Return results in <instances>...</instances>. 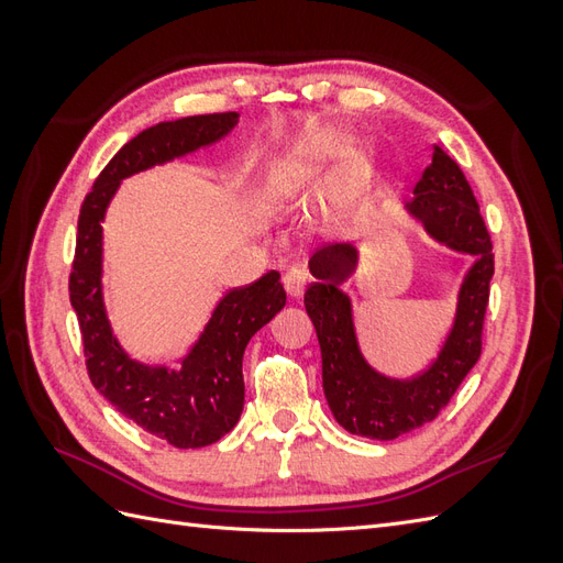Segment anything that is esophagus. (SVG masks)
Here are the masks:
<instances>
[{"label":"esophagus","instance_id":"1","mask_svg":"<svg viewBox=\"0 0 563 563\" xmlns=\"http://www.w3.org/2000/svg\"><path fill=\"white\" fill-rule=\"evenodd\" d=\"M308 272H305L302 267H291V269H286V275H284V288H286V294L291 296V298H300L302 294H305V286H308Z\"/></svg>","mask_w":563,"mask_h":563}]
</instances>
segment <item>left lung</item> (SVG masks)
Masks as SVG:
<instances>
[{"mask_svg": "<svg viewBox=\"0 0 563 563\" xmlns=\"http://www.w3.org/2000/svg\"><path fill=\"white\" fill-rule=\"evenodd\" d=\"M404 209L420 220L432 240L474 255L460 284L453 327L437 360L413 378H387L360 350L352 300L340 291L360 263L354 244H331L314 251L310 272L317 282L305 291L321 347L323 395L340 428L356 437L389 441L422 428L439 416L482 354V329L493 277L490 236L472 187L460 166L434 145L432 164L413 187Z\"/></svg>", "mask_w": 563, "mask_h": 563, "instance_id": "obj_1", "label": "left lung"}]
</instances>
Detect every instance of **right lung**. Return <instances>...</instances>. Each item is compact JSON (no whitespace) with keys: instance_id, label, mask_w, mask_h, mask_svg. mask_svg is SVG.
I'll return each mask as SVG.
<instances>
[{"instance_id":"obj_1","label":"right lung","mask_w":563,"mask_h":563,"mask_svg":"<svg viewBox=\"0 0 563 563\" xmlns=\"http://www.w3.org/2000/svg\"><path fill=\"white\" fill-rule=\"evenodd\" d=\"M240 114H197L159 122L131 139L84 197L70 272V302L79 319L93 387L119 413L176 449H201L225 437L244 408L242 360L255 331L286 305L279 272L220 298L180 368L135 362L112 333L103 302V223L124 178L166 164L228 135Z\"/></svg>"}]
</instances>
